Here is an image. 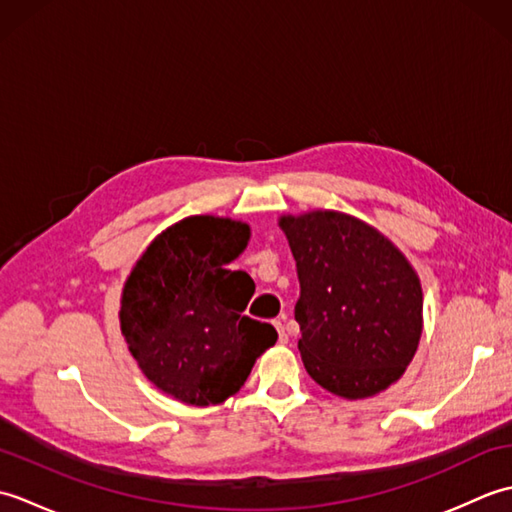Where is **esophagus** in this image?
I'll return each mask as SVG.
<instances>
[{
	"label": "esophagus",
	"instance_id": "obj_1",
	"mask_svg": "<svg viewBox=\"0 0 512 512\" xmlns=\"http://www.w3.org/2000/svg\"><path fill=\"white\" fill-rule=\"evenodd\" d=\"M275 328H277V332H279V341H281V343H286V341H288V330H286V325L281 323V321H275Z\"/></svg>",
	"mask_w": 512,
	"mask_h": 512
}]
</instances>
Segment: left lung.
<instances>
[{"label": "left lung", "instance_id": "8db88e82", "mask_svg": "<svg viewBox=\"0 0 512 512\" xmlns=\"http://www.w3.org/2000/svg\"><path fill=\"white\" fill-rule=\"evenodd\" d=\"M297 262L299 352L314 383L358 400L405 374L422 334V288L407 257L339 211L279 220Z\"/></svg>", "mask_w": 512, "mask_h": 512}]
</instances>
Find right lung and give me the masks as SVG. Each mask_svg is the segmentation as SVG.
Here are the masks:
<instances>
[{
  "instance_id": "obj_1",
  "label": "right lung",
  "mask_w": 512,
  "mask_h": 512,
  "mask_svg": "<svg viewBox=\"0 0 512 512\" xmlns=\"http://www.w3.org/2000/svg\"><path fill=\"white\" fill-rule=\"evenodd\" d=\"M250 226L191 215L162 231L129 273L121 332L143 374L187 405L224 402L257 356L275 345L270 323L244 317L255 284L226 266L244 253Z\"/></svg>"
}]
</instances>
